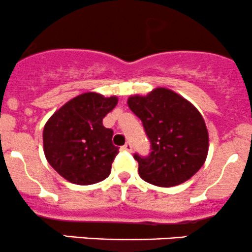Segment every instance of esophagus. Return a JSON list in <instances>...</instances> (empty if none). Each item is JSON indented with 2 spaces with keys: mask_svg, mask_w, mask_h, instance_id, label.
<instances>
[{
  "mask_svg": "<svg viewBox=\"0 0 252 252\" xmlns=\"http://www.w3.org/2000/svg\"><path fill=\"white\" fill-rule=\"evenodd\" d=\"M122 149H123V151H126V152H131L132 151L131 143L130 142H126V145H124L123 147H122Z\"/></svg>",
  "mask_w": 252,
  "mask_h": 252,
  "instance_id": "1",
  "label": "esophagus"
}]
</instances>
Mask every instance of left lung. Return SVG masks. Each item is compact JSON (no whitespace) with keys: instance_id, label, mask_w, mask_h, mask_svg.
<instances>
[{"instance_id":"1","label":"left lung","mask_w":252,"mask_h":252,"mask_svg":"<svg viewBox=\"0 0 252 252\" xmlns=\"http://www.w3.org/2000/svg\"><path fill=\"white\" fill-rule=\"evenodd\" d=\"M128 106L142 122L151 141L148 157L134 154L143 181L157 187H176L202 167L208 154V130L190 101L159 87L145 96H129Z\"/></svg>"}]
</instances>
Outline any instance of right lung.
<instances>
[{
	"mask_svg": "<svg viewBox=\"0 0 252 252\" xmlns=\"http://www.w3.org/2000/svg\"><path fill=\"white\" fill-rule=\"evenodd\" d=\"M118 103L117 96L105 98L95 92L75 96L57 110L43 131L44 154L56 172L79 185L107 178L118 147L112 143V129L103 118Z\"/></svg>",
	"mask_w": 252,
	"mask_h": 252,
	"instance_id": "obj_1",
	"label": "right lung"
}]
</instances>
